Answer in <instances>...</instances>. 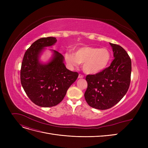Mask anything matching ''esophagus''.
I'll return each instance as SVG.
<instances>
[{"instance_id":"esophagus-1","label":"esophagus","mask_w":148,"mask_h":148,"mask_svg":"<svg viewBox=\"0 0 148 148\" xmlns=\"http://www.w3.org/2000/svg\"><path fill=\"white\" fill-rule=\"evenodd\" d=\"M84 78V76H83V75L79 74V75H78V78Z\"/></svg>"}]
</instances>
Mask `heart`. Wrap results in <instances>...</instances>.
Segmentation results:
<instances>
[{
    "mask_svg": "<svg viewBox=\"0 0 148 148\" xmlns=\"http://www.w3.org/2000/svg\"><path fill=\"white\" fill-rule=\"evenodd\" d=\"M66 64L71 68L83 64L84 72L95 75L107 68L111 60V53L106 47L98 49L91 46H83L75 49L74 53L66 52L65 55Z\"/></svg>",
    "mask_w": 148,
    "mask_h": 148,
    "instance_id": "heart-1",
    "label": "heart"
}]
</instances>
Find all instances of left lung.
I'll list each match as a JSON object with an SVG mask.
<instances>
[{
  "instance_id": "8db88e82",
  "label": "left lung",
  "mask_w": 148,
  "mask_h": 148,
  "mask_svg": "<svg viewBox=\"0 0 148 148\" xmlns=\"http://www.w3.org/2000/svg\"><path fill=\"white\" fill-rule=\"evenodd\" d=\"M114 59L110 65L96 75H88L84 93L88 105L99 110L111 108L126 95L130 84L132 61L120 46L109 43Z\"/></svg>"
}]
</instances>
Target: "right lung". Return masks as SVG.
<instances>
[{"mask_svg":"<svg viewBox=\"0 0 148 148\" xmlns=\"http://www.w3.org/2000/svg\"><path fill=\"white\" fill-rule=\"evenodd\" d=\"M56 42L53 37L38 39L26 51L21 64L22 86L30 100L40 107H50L59 104L78 77L77 72L66 68L64 57L55 50L49 49L52 53L47 62L40 60L46 47Z\"/></svg>","mask_w":148,"mask_h":148,"instance_id":"1","label":"right lung"}]
</instances>
